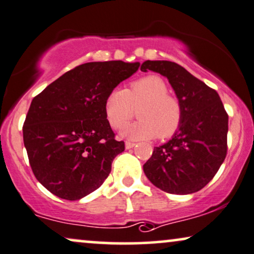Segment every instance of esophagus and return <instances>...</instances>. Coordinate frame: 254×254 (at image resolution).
Returning a JSON list of instances; mask_svg holds the SVG:
<instances>
[{
  "label": "esophagus",
  "instance_id": "esophagus-1",
  "mask_svg": "<svg viewBox=\"0 0 254 254\" xmlns=\"http://www.w3.org/2000/svg\"><path fill=\"white\" fill-rule=\"evenodd\" d=\"M125 146H126L127 149H130V148H133L134 146H135V143L130 142V141H126V142H125Z\"/></svg>",
  "mask_w": 254,
  "mask_h": 254
}]
</instances>
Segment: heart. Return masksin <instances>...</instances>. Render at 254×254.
Masks as SVG:
<instances>
[{
  "mask_svg": "<svg viewBox=\"0 0 254 254\" xmlns=\"http://www.w3.org/2000/svg\"><path fill=\"white\" fill-rule=\"evenodd\" d=\"M139 121L128 125L121 135L132 140L170 137L183 121V105L177 96L168 94V86L160 76L148 75L130 83L128 89H114L105 101V113L115 129L124 127L134 117Z\"/></svg>",
  "mask_w": 254,
  "mask_h": 254,
  "instance_id": "b5f03b06",
  "label": "heart"
}]
</instances>
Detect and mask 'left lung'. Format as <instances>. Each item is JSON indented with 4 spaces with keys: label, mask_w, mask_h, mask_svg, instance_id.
<instances>
[{
    "label": "left lung",
    "mask_w": 254,
    "mask_h": 254,
    "mask_svg": "<svg viewBox=\"0 0 254 254\" xmlns=\"http://www.w3.org/2000/svg\"><path fill=\"white\" fill-rule=\"evenodd\" d=\"M140 69L167 77L183 105L179 129L170 141L154 147L143 172L167 193L198 192L213 179L226 158L228 115L220 96L175 62L147 60Z\"/></svg>",
    "instance_id": "8db88e82"
}]
</instances>
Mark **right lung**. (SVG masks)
Returning a JSON list of instances; mask_svg holds the SVG:
<instances>
[{
    "label": "right lung",
    "mask_w": 254,
    "mask_h": 254,
    "mask_svg": "<svg viewBox=\"0 0 254 254\" xmlns=\"http://www.w3.org/2000/svg\"><path fill=\"white\" fill-rule=\"evenodd\" d=\"M139 62H88L47 86L31 101L23 142L34 175L49 192L80 200L101 186L125 151L106 118L105 101Z\"/></svg>",
    "instance_id": "right-lung-1"
}]
</instances>
